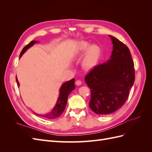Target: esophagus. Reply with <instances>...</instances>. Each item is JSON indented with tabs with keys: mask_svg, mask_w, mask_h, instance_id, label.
I'll list each match as a JSON object with an SVG mask.
<instances>
[{
	"mask_svg": "<svg viewBox=\"0 0 152 152\" xmlns=\"http://www.w3.org/2000/svg\"><path fill=\"white\" fill-rule=\"evenodd\" d=\"M75 84L77 86H80L82 84V81L80 80H77L75 82Z\"/></svg>",
	"mask_w": 152,
	"mask_h": 152,
	"instance_id": "1",
	"label": "esophagus"
}]
</instances>
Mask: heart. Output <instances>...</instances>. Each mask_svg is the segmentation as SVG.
I'll list each match as a JSON object with an SVG mask.
<instances>
[{
  "mask_svg": "<svg viewBox=\"0 0 152 152\" xmlns=\"http://www.w3.org/2000/svg\"><path fill=\"white\" fill-rule=\"evenodd\" d=\"M86 51L82 65L86 69H91L98 64L102 54V49L98 45H91L87 41L79 42L75 49V53L82 54Z\"/></svg>",
  "mask_w": 152,
  "mask_h": 152,
  "instance_id": "1",
  "label": "heart"
}]
</instances>
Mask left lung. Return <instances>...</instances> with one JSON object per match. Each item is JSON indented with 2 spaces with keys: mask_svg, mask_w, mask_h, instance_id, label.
<instances>
[{
  "mask_svg": "<svg viewBox=\"0 0 152 152\" xmlns=\"http://www.w3.org/2000/svg\"><path fill=\"white\" fill-rule=\"evenodd\" d=\"M109 37L113 43L110 59L96 66L85 77L91 92L89 107L102 115L117 111L125 104L135 80L129 49L117 38Z\"/></svg>",
  "mask_w": 152,
  "mask_h": 152,
  "instance_id": "left-lung-1",
  "label": "left lung"
}]
</instances>
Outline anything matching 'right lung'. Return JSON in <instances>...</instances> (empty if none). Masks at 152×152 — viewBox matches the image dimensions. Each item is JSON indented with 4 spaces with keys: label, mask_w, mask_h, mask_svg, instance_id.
Segmentation results:
<instances>
[{
    "label": "right lung",
    "mask_w": 152,
    "mask_h": 152,
    "mask_svg": "<svg viewBox=\"0 0 152 152\" xmlns=\"http://www.w3.org/2000/svg\"><path fill=\"white\" fill-rule=\"evenodd\" d=\"M37 42H38V41L32 40L28 44H27L26 46L22 49L20 55V58H21L22 55L26 51L27 49H29L30 47H31L32 45H34ZM16 80L18 84V86L19 87L20 83L18 80L17 77L16 78ZM74 82H75V79H72V80L66 82L64 84H63V85L60 87V89H59V98L58 99L57 103L56 105H55L54 108L49 113L43 114V115H39L35 113H34L37 115L39 116L46 118L48 119H54L60 116L61 114L63 112V111L65 109L66 103H67L68 96L69 94H70L71 92L75 88Z\"/></svg>",
    "instance_id": "add662e5"
}]
</instances>
